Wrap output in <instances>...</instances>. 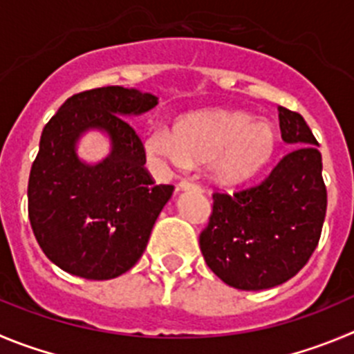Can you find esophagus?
Returning <instances> with one entry per match:
<instances>
[{
  "label": "esophagus",
  "mask_w": 354,
  "mask_h": 354,
  "mask_svg": "<svg viewBox=\"0 0 354 354\" xmlns=\"http://www.w3.org/2000/svg\"><path fill=\"white\" fill-rule=\"evenodd\" d=\"M176 190H178V192H185V190H201V187L197 183H192V181L183 180V181H180V183H178Z\"/></svg>",
  "instance_id": "34e87169"
}]
</instances>
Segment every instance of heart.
I'll return each instance as SVG.
<instances>
[{"mask_svg": "<svg viewBox=\"0 0 354 354\" xmlns=\"http://www.w3.org/2000/svg\"><path fill=\"white\" fill-rule=\"evenodd\" d=\"M147 150L176 167L207 162L214 183L236 187L269 166L277 151V132L272 124L243 111H196L178 118L173 134L164 127L151 131Z\"/></svg>", "mask_w": 354, "mask_h": 354, "instance_id": "1", "label": "heart"}]
</instances>
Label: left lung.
Segmentation results:
<instances>
[{"mask_svg": "<svg viewBox=\"0 0 354 354\" xmlns=\"http://www.w3.org/2000/svg\"><path fill=\"white\" fill-rule=\"evenodd\" d=\"M293 148L266 181L234 196L214 194L199 237L207 267L237 290H266L295 276L318 246L326 213L318 141L302 115L277 106Z\"/></svg>", "mask_w": 354, "mask_h": 354, "instance_id": "1", "label": "left lung"}]
</instances>
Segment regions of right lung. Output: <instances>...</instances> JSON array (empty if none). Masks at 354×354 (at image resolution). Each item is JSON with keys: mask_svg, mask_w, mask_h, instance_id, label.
I'll return each instance as SVG.
<instances>
[{"mask_svg": "<svg viewBox=\"0 0 354 354\" xmlns=\"http://www.w3.org/2000/svg\"><path fill=\"white\" fill-rule=\"evenodd\" d=\"M157 102V95L138 88H92L66 99L43 127L29 174V222L43 253L66 272L113 279L147 250L174 187L151 181L143 143L125 118ZM91 130L111 141L109 155L97 162L77 155V143Z\"/></svg>", "mask_w": 354, "mask_h": 354, "instance_id": "add662e5", "label": "right lung"}]
</instances>
